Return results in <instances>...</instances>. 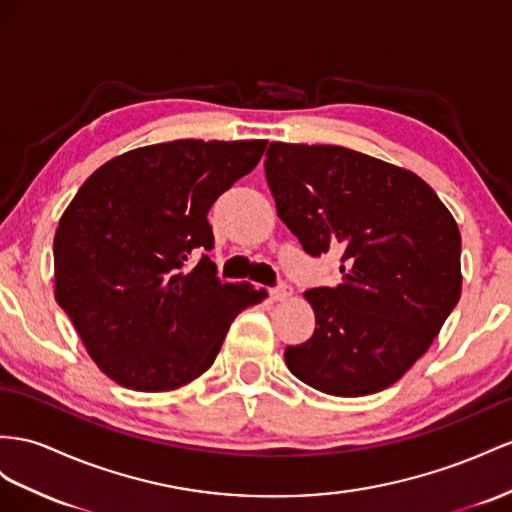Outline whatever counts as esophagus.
Listing matches in <instances>:
<instances>
[{
    "mask_svg": "<svg viewBox=\"0 0 512 512\" xmlns=\"http://www.w3.org/2000/svg\"><path fill=\"white\" fill-rule=\"evenodd\" d=\"M290 296H292V287L287 283H279L277 287H272V290H270L272 300H287Z\"/></svg>",
    "mask_w": 512,
    "mask_h": 512,
    "instance_id": "esophagus-1",
    "label": "esophagus"
}]
</instances>
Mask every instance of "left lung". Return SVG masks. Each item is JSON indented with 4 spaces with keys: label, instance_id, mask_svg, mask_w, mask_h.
<instances>
[{
    "label": "left lung",
    "instance_id": "obj_1",
    "mask_svg": "<svg viewBox=\"0 0 512 512\" xmlns=\"http://www.w3.org/2000/svg\"><path fill=\"white\" fill-rule=\"evenodd\" d=\"M266 179L305 253L342 251L335 287L305 296L316 331L285 363L331 396L376 393L430 348L461 298V233L411 170L335 144L272 142Z\"/></svg>",
    "mask_w": 512,
    "mask_h": 512
}]
</instances>
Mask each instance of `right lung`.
<instances>
[{
	"label": "right lung",
	"instance_id": "obj_1",
	"mask_svg": "<svg viewBox=\"0 0 512 512\" xmlns=\"http://www.w3.org/2000/svg\"><path fill=\"white\" fill-rule=\"evenodd\" d=\"M266 140H173L90 175L54 238L56 300L114 383L168 391L212 368L235 316L264 300L222 283L207 212Z\"/></svg>",
	"mask_w": 512,
	"mask_h": 512
}]
</instances>
